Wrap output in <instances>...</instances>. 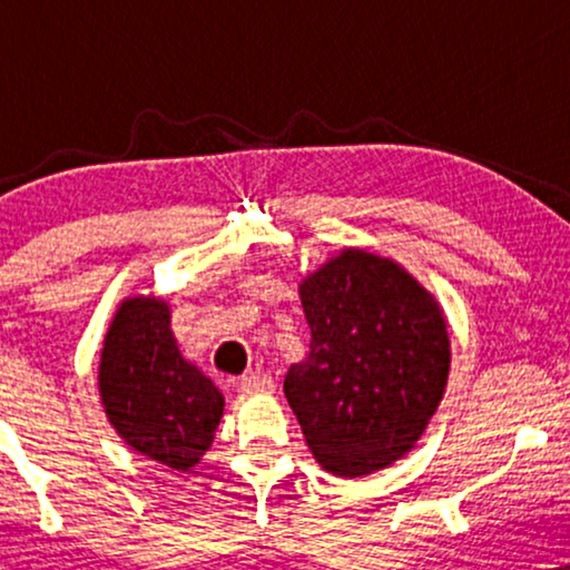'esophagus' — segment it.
I'll use <instances>...</instances> for the list:
<instances>
[{
  "instance_id": "esophagus-1",
  "label": "esophagus",
  "mask_w": 570,
  "mask_h": 570,
  "mask_svg": "<svg viewBox=\"0 0 570 570\" xmlns=\"http://www.w3.org/2000/svg\"><path fill=\"white\" fill-rule=\"evenodd\" d=\"M240 394H269L275 389V381L267 373H244L238 379Z\"/></svg>"
}]
</instances>
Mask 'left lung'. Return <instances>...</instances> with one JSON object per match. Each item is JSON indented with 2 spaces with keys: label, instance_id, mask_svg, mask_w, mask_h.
<instances>
[{
  "label": "left lung",
  "instance_id": "obj_1",
  "mask_svg": "<svg viewBox=\"0 0 570 570\" xmlns=\"http://www.w3.org/2000/svg\"><path fill=\"white\" fill-rule=\"evenodd\" d=\"M298 295L311 345L285 396L311 454L345 480L384 470L415 449L446 392V314L400 262L353 246L311 269Z\"/></svg>",
  "mask_w": 570,
  "mask_h": 570
}]
</instances>
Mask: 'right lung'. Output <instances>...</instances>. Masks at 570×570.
Returning <instances> with one entry per match:
<instances>
[{"instance_id": "add662e5", "label": "right lung", "mask_w": 570, "mask_h": 570, "mask_svg": "<svg viewBox=\"0 0 570 570\" xmlns=\"http://www.w3.org/2000/svg\"><path fill=\"white\" fill-rule=\"evenodd\" d=\"M98 394L119 439L176 472L199 464L225 410L213 379L184 357L160 295H127L116 306L100 347Z\"/></svg>"}]
</instances>
